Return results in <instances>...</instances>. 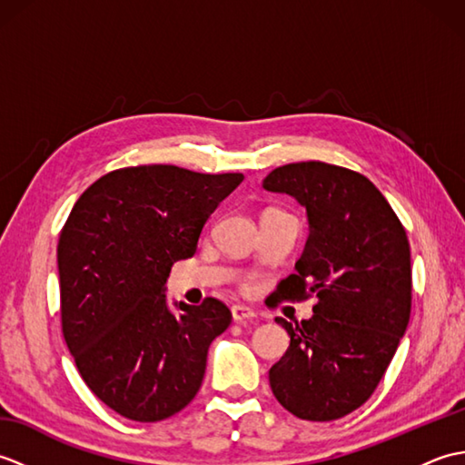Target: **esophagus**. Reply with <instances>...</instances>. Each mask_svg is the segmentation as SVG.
<instances>
[{
  "mask_svg": "<svg viewBox=\"0 0 465 465\" xmlns=\"http://www.w3.org/2000/svg\"><path fill=\"white\" fill-rule=\"evenodd\" d=\"M232 315H233V322H238V323L255 320V312L250 310V308H245V305H233Z\"/></svg>",
  "mask_w": 465,
  "mask_h": 465,
  "instance_id": "34e87169",
  "label": "esophagus"
}]
</instances>
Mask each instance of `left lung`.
<instances>
[{"instance_id": "obj_1", "label": "left lung", "mask_w": 465, "mask_h": 465, "mask_svg": "<svg viewBox=\"0 0 465 465\" xmlns=\"http://www.w3.org/2000/svg\"><path fill=\"white\" fill-rule=\"evenodd\" d=\"M308 212L310 235L275 302L318 298L292 325L290 348L272 365L275 400L293 416L331 421L363 406L406 333L411 262L406 230L368 177L323 162L288 163L265 177Z\"/></svg>"}]
</instances>
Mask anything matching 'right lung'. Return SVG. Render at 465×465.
Instances as JSON below:
<instances>
[{
  "label": "right lung",
  "mask_w": 465,
  "mask_h": 465,
  "mask_svg": "<svg viewBox=\"0 0 465 465\" xmlns=\"http://www.w3.org/2000/svg\"><path fill=\"white\" fill-rule=\"evenodd\" d=\"M242 182L177 165L122 167L69 213L57 243L62 331L87 388L120 416L160 421L200 391L207 350L232 312L205 298L173 313L165 282Z\"/></svg>",
  "instance_id": "obj_1"
}]
</instances>
